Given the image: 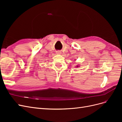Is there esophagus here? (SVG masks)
<instances>
[{"mask_svg":"<svg viewBox=\"0 0 122 122\" xmlns=\"http://www.w3.org/2000/svg\"><path fill=\"white\" fill-rule=\"evenodd\" d=\"M56 53L57 54H61V51H57L56 52Z\"/></svg>","mask_w":122,"mask_h":122,"instance_id":"34e87169","label":"esophagus"}]
</instances>
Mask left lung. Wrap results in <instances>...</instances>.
I'll return each instance as SVG.
<instances>
[{
  "label": "left lung",
  "mask_w": 122,
  "mask_h": 122,
  "mask_svg": "<svg viewBox=\"0 0 122 122\" xmlns=\"http://www.w3.org/2000/svg\"><path fill=\"white\" fill-rule=\"evenodd\" d=\"M76 67H79V66H77Z\"/></svg>",
  "instance_id": "obj_1"
}]
</instances>
